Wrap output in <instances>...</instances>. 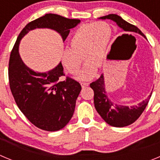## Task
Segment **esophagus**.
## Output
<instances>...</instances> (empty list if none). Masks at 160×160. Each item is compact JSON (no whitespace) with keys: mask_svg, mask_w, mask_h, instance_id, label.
<instances>
[{"mask_svg":"<svg viewBox=\"0 0 160 160\" xmlns=\"http://www.w3.org/2000/svg\"><path fill=\"white\" fill-rule=\"evenodd\" d=\"M80 84H81L82 88H85L88 86V83H81Z\"/></svg>","mask_w":160,"mask_h":160,"instance_id":"34e87169","label":"esophagus"}]
</instances>
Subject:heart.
Masks as SVG:
<instances>
[{
	"mask_svg": "<svg viewBox=\"0 0 160 160\" xmlns=\"http://www.w3.org/2000/svg\"><path fill=\"white\" fill-rule=\"evenodd\" d=\"M112 35V28L103 21L80 26L70 39L71 49L67 48L63 51V66L71 74H77L82 64L80 56L83 55L87 63L78 79L86 80L92 78L97 68L101 67L104 61Z\"/></svg>",
	"mask_w": 160,
	"mask_h": 160,
	"instance_id": "1",
	"label": "heart"
}]
</instances>
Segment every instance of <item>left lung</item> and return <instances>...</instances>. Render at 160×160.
Segmentation results:
<instances>
[{
    "label": "left lung",
    "instance_id": "1",
    "mask_svg": "<svg viewBox=\"0 0 160 160\" xmlns=\"http://www.w3.org/2000/svg\"><path fill=\"white\" fill-rule=\"evenodd\" d=\"M102 20H112L116 23L118 26L127 33L136 32L145 37L143 33L136 26L126 21L116 14H109L100 17ZM90 87L94 91V104L97 112L107 123L112 127L122 128L132 124L141 116L146 108L152 93L146 100L134 106H123L114 103L108 98L105 90V83L103 75L96 81L90 83Z\"/></svg>",
    "mask_w": 160,
    "mask_h": 160
}]
</instances>
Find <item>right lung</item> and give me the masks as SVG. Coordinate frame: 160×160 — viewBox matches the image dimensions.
Masks as SVG:
<instances>
[{
  "label": "right lung",
  "instance_id": "right-lung-1",
  "mask_svg": "<svg viewBox=\"0 0 160 160\" xmlns=\"http://www.w3.org/2000/svg\"><path fill=\"white\" fill-rule=\"evenodd\" d=\"M80 22L57 14H45L26 24L10 54L8 80L16 103L27 119L42 130L55 132L67 125L74 113L81 86L70 77L64 81L59 80L64 76L61 63L47 72H37L27 67L20 57V41L36 28L55 30L64 41L70 29Z\"/></svg>",
  "mask_w": 160,
  "mask_h": 160
}]
</instances>
